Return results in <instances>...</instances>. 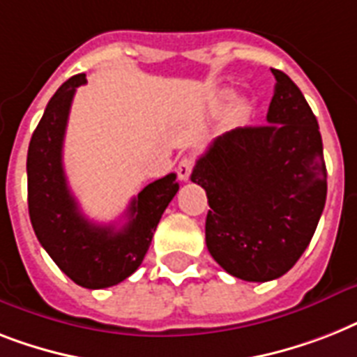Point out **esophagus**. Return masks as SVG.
I'll return each instance as SVG.
<instances>
[{
	"instance_id": "1",
	"label": "esophagus",
	"mask_w": 357,
	"mask_h": 357,
	"mask_svg": "<svg viewBox=\"0 0 357 357\" xmlns=\"http://www.w3.org/2000/svg\"><path fill=\"white\" fill-rule=\"evenodd\" d=\"M194 169V159L192 158H181L178 163V178L181 181H188L190 174H192Z\"/></svg>"
}]
</instances>
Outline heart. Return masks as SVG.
I'll return each mask as SVG.
<instances>
[{"label":"heart","instance_id":"1","mask_svg":"<svg viewBox=\"0 0 357 357\" xmlns=\"http://www.w3.org/2000/svg\"><path fill=\"white\" fill-rule=\"evenodd\" d=\"M240 112H244V106H242V108H240Z\"/></svg>","mask_w":357,"mask_h":357}]
</instances>
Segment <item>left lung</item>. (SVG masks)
Here are the masks:
<instances>
[{
    "label": "left lung",
    "instance_id": "left-lung-1",
    "mask_svg": "<svg viewBox=\"0 0 357 357\" xmlns=\"http://www.w3.org/2000/svg\"><path fill=\"white\" fill-rule=\"evenodd\" d=\"M275 77L268 124L220 135L196 161L194 183L207 192L205 242L236 279L268 282L294 268L326 202L319 124L286 73Z\"/></svg>",
    "mask_w": 357,
    "mask_h": 357
}]
</instances>
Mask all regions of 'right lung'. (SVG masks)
<instances>
[{"label": "right lung", "mask_w": 357, "mask_h": 357, "mask_svg": "<svg viewBox=\"0 0 357 357\" xmlns=\"http://www.w3.org/2000/svg\"><path fill=\"white\" fill-rule=\"evenodd\" d=\"M86 75H75L49 100L27 152L29 216L38 242L78 286L109 288L141 266L153 231L179 183L176 174L146 185L132 199L121 229L89 222L69 190L62 163L63 135L75 91Z\"/></svg>", "instance_id": "right-lung-1"}]
</instances>
